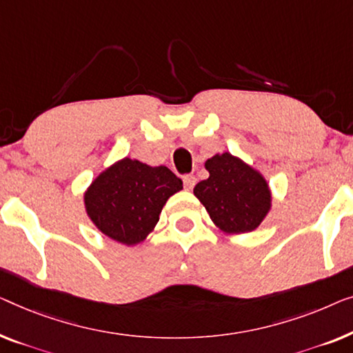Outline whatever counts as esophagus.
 <instances>
[{
    "mask_svg": "<svg viewBox=\"0 0 353 353\" xmlns=\"http://www.w3.org/2000/svg\"><path fill=\"white\" fill-rule=\"evenodd\" d=\"M196 181L197 178L194 175H185L183 176V183H185V188L186 189H192L194 186H196Z\"/></svg>",
    "mask_w": 353,
    "mask_h": 353,
    "instance_id": "obj_1",
    "label": "esophagus"
}]
</instances>
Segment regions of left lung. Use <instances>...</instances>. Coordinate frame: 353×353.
Segmentation results:
<instances>
[{"mask_svg":"<svg viewBox=\"0 0 353 353\" xmlns=\"http://www.w3.org/2000/svg\"><path fill=\"white\" fill-rule=\"evenodd\" d=\"M205 168L210 176L197 183L194 196L212 221L229 234L256 229L270 208V191L264 178L229 152L213 156Z\"/></svg>","mask_w":353,"mask_h":353,"instance_id":"left-lung-1","label":"left lung"}]
</instances>
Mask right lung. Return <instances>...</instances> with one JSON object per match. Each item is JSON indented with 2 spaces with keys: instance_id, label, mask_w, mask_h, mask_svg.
I'll list each match as a JSON object with an SVG mask.
<instances>
[{
  "instance_id": "obj_1",
  "label": "right lung",
  "mask_w": 353,
  "mask_h": 353,
  "mask_svg": "<svg viewBox=\"0 0 353 353\" xmlns=\"http://www.w3.org/2000/svg\"><path fill=\"white\" fill-rule=\"evenodd\" d=\"M181 189L183 181L167 167L125 157L95 178L84 196L85 210L105 236L135 245L154 229L167 199Z\"/></svg>"
}]
</instances>
